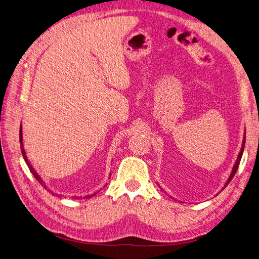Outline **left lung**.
I'll return each instance as SVG.
<instances>
[{
  "label": "left lung",
  "instance_id": "left-lung-1",
  "mask_svg": "<svg viewBox=\"0 0 259 259\" xmlns=\"http://www.w3.org/2000/svg\"><path fill=\"white\" fill-rule=\"evenodd\" d=\"M244 139H245V137H244ZM244 145H245V140H243V146H242V149H241V152L239 153V156H238V160H237V162H236V164H234V166H233V169H232V173H231V175H230V177H229V179H228V182L226 183V186L228 185L230 182H231V179L233 178V176L236 175V173H237V170H238V167H239V164H240V161H241V158H242V153H243V150H244ZM225 186V187H226Z\"/></svg>",
  "mask_w": 259,
  "mask_h": 259
}]
</instances>
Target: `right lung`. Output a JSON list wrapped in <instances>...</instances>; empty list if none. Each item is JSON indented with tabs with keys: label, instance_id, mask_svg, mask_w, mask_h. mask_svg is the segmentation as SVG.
<instances>
[{
	"label": "right lung",
	"instance_id": "1",
	"mask_svg": "<svg viewBox=\"0 0 259 259\" xmlns=\"http://www.w3.org/2000/svg\"><path fill=\"white\" fill-rule=\"evenodd\" d=\"M19 140H20V147H21V153H22V155H23V159H25V161H26V163H27V165H28V167H29V169L31 170V173H32L33 174V176L36 178V180H37V182L38 183H40L44 188H45V189H46V186L44 185V183L42 182V179H41V177L40 176H38L37 174H36V171L33 169V167L32 166H31V164L29 163V161H28V159H27V155H26V152H25V149H23V146H22V134H21V127H20V132H19ZM94 194H95V193H94ZM94 194H92V195H86V197H84V198H92L93 197V195ZM76 198V197H75ZM81 198V197H80ZM77 199V198H76Z\"/></svg>",
	"mask_w": 259,
	"mask_h": 259
}]
</instances>
